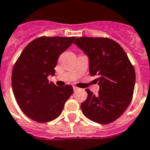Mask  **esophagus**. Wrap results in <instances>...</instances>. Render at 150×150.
<instances>
[{"instance_id":"1","label":"esophagus","mask_w":150,"mask_h":150,"mask_svg":"<svg viewBox=\"0 0 150 150\" xmlns=\"http://www.w3.org/2000/svg\"><path fill=\"white\" fill-rule=\"evenodd\" d=\"M73 89H74V91H77V90H79V88L78 87H76V86H73Z\"/></svg>"}]
</instances>
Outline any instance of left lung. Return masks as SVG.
Returning <instances> with one entry per match:
<instances>
[{
	"mask_svg": "<svg viewBox=\"0 0 150 150\" xmlns=\"http://www.w3.org/2000/svg\"><path fill=\"white\" fill-rule=\"evenodd\" d=\"M75 45L88 55L89 72L97 75L100 89L94 95L86 89L88 97L80 107L93 122L107 124L119 118L132 101L136 82L133 66L121 46L109 38L79 37Z\"/></svg>",
	"mask_w": 150,
	"mask_h": 150,
	"instance_id": "1",
	"label": "left lung"
}]
</instances>
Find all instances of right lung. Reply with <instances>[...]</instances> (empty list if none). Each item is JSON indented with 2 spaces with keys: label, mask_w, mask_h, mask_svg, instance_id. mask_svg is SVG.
<instances>
[{
  "label": "right lung",
  "mask_w": 150,
  "mask_h": 150,
  "mask_svg": "<svg viewBox=\"0 0 150 150\" xmlns=\"http://www.w3.org/2000/svg\"><path fill=\"white\" fill-rule=\"evenodd\" d=\"M75 37L41 36L29 43L14 64L12 88L18 104L34 121L46 122L57 118L73 93L71 85L57 87L49 82L62 53Z\"/></svg>",
  "instance_id": "1"
}]
</instances>
